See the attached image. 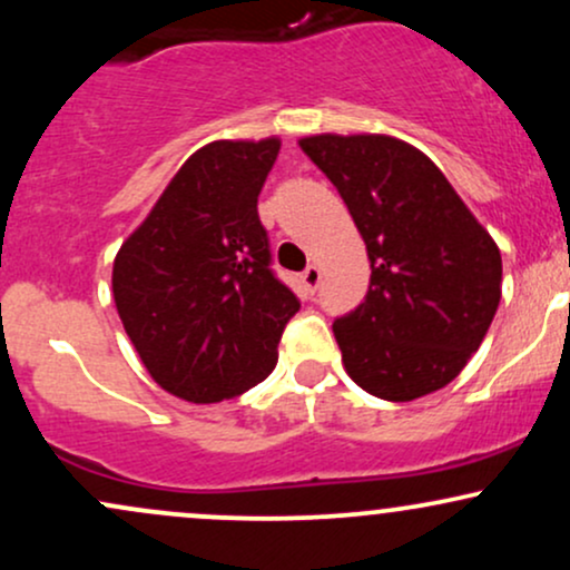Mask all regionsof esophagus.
I'll list each match as a JSON object with an SVG mask.
<instances>
[{
  "label": "esophagus",
  "mask_w": 570,
  "mask_h": 570,
  "mask_svg": "<svg viewBox=\"0 0 570 570\" xmlns=\"http://www.w3.org/2000/svg\"><path fill=\"white\" fill-rule=\"evenodd\" d=\"M303 284H305V289L307 292H316L318 289V284H322V267H316V265H307L305 267V273H303Z\"/></svg>",
  "instance_id": "obj_1"
}]
</instances>
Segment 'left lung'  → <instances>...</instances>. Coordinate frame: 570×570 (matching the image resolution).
<instances>
[{
  "label": "left lung",
  "mask_w": 570,
  "mask_h": 570,
  "mask_svg": "<svg viewBox=\"0 0 570 570\" xmlns=\"http://www.w3.org/2000/svg\"><path fill=\"white\" fill-rule=\"evenodd\" d=\"M303 153L337 187L370 257L364 303L332 324L345 372L385 402L455 381L501 299V252L412 144L383 134H316Z\"/></svg>",
  "instance_id": "obj_1"
}]
</instances>
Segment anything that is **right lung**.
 Here are the masks:
<instances>
[{"label": "right lung", "instance_id": "1", "mask_svg": "<svg viewBox=\"0 0 570 570\" xmlns=\"http://www.w3.org/2000/svg\"><path fill=\"white\" fill-rule=\"evenodd\" d=\"M278 149L276 136L200 147L115 257L130 343L153 381L185 402H222L263 383L299 311L273 276L257 214Z\"/></svg>", "mask_w": 570, "mask_h": 570}]
</instances>
